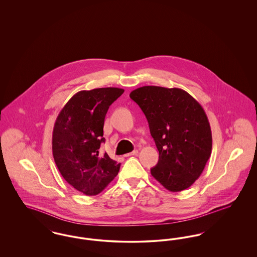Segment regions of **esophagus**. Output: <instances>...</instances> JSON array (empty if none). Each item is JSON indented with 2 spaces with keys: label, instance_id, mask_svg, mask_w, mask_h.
<instances>
[{
  "label": "esophagus",
  "instance_id": "obj_1",
  "mask_svg": "<svg viewBox=\"0 0 257 257\" xmlns=\"http://www.w3.org/2000/svg\"><path fill=\"white\" fill-rule=\"evenodd\" d=\"M138 153V150H133L132 152H130V153H127V154H125L124 155V157H129V156H134Z\"/></svg>",
  "mask_w": 257,
  "mask_h": 257
}]
</instances>
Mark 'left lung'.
<instances>
[{"mask_svg": "<svg viewBox=\"0 0 257 257\" xmlns=\"http://www.w3.org/2000/svg\"><path fill=\"white\" fill-rule=\"evenodd\" d=\"M146 114L159 151L151 175L171 192L188 189L200 176L212 151L207 115L181 88L146 86L130 93Z\"/></svg>", "mask_w": 257, "mask_h": 257, "instance_id": "8db88e82", "label": "left lung"}]
</instances>
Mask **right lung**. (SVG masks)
<instances>
[{
  "instance_id": "add662e5",
  "label": "right lung",
  "mask_w": 257,
  "mask_h": 257,
  "mask_svg": "<svg viewBox=\"0 0 257 257\" xmlns=\"http://www.w3.org/2000/svg\"><path fill=\"white\" fill-rule=\"evenodd\" d=\"M124 92L118 87L81 90L61 109L53 129L52 150L62 177L86 196L101 193L117 175L120 163L99 154L109 107Z\"/></svg>"
}]
</instances>
